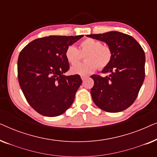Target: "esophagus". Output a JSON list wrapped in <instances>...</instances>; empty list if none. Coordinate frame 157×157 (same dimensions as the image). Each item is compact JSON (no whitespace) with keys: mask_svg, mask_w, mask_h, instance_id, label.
<instances>
[{"mask_svg":"<svg viewBox=\"0 0 157 157\" xmlns=\"http://www.w3.org/2000/svg\"><path fill=\"white\" fill-rule=\"evenodd\" d=\"M86 76H84V75H82V76H81V79H82V80L83 81V80H84V79L86 78Z\"/></svg>","mask_w":157,"mask_h":157,"instance_id":"1","label":"esophagus"}]
</instances>
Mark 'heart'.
<instances>
[{
  "mask_svg": "<svg viewBox=\"0 0 157 157\" xmlns=\"http://www.w3.org/2000/svg\"><path fill=\"white\" fill-rule=\"evenodd\" d=\"M85 55L86 61L77 64ZM112 52L108 46L102 45V43L93 38H87L79 44L78 50L74 46H69L66 49L65 57L67 61L74 66L71 68L73 74L86 75L95 71L97 66L103 69L110 63Z\"/></svg>",
  "mask_w": 157,
  "mask_h": 157,
  "instance_id": "1",
  "label": "heart"
}]
</instances>
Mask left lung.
<instances>
[{
  "instance_id": "8db88e82",
  "label": "left lung",
  "mask_w": 157,
  "mask_h": 157,
  "mask_svg": "<svg viewBox=\"0 0 157 157\" xmlns=\"http://www.w3.org/2000/svg\"><path fill=\"white\" fill-rule=\"evenodd\" d=\"M86 36L104 41L112 52L110 63L102 70L109 76L92 75L91 94L94 104L110 113L128 108L138 96L145 77V54L132 36L118 31Z\"/></svg>"
}]
</instances>
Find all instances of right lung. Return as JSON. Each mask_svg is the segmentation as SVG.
<instances>
[{
    "instance_id": "add662e5",
    "label": "right lung",
    "mask_w": 157,
    "mask_h": 157,
    "mask_svg": "<svg viewBox=\"0 0 157 157\" xmlns=\"http://www.w3.org/2000/svg\"><path fill=\"white\" fill-rule=\"evenodd\" d=\"M83 36L37 38L21 51L18 59L19 84L27 101L40 114L57 117L74 102L82 80L78 74L64 75L69 69L65 51Z\"/></svg>"
}]
</instances>
